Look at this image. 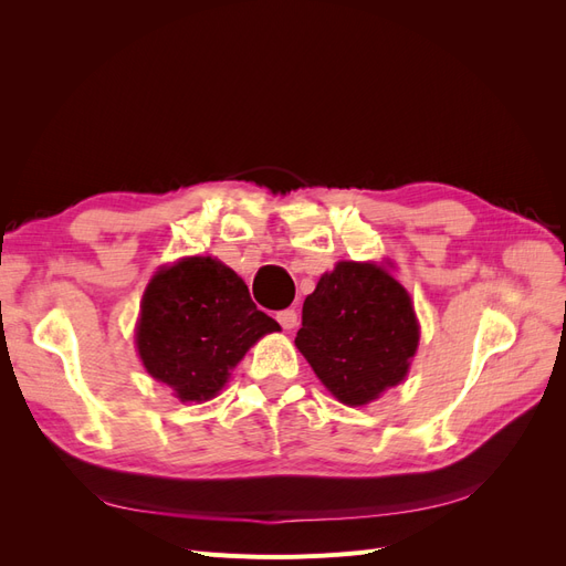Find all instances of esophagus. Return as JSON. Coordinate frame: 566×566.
<instances>
[{
	"label": "esophagus",
	"mask_w": 566,
	"mask_h": 566,
	"mask_svg": "<svg viewBox=\"0 0 566 566\" xmlns=\"http://www.w3.org/2000/svg\"><path fill=\"white\" fill-rule=\"evenodd\" d=\"M276 321L283 325V331H293L297 325V312L295 310H283L276 314Z\"/></svg>",
	"instance_id": "1"
}]
</instances>
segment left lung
I'll return each mask as SVG.
<instances>
[{"label": "left lung", "instance_id": "obj_1", "mask_svg": "<svg viewBox=\"0 0 566 566\" xmlns=\"http://www.w3.org/2000/svg\"><path fill=\"white\" fill-rule=\"evenodd\" d=\"M420 325L406 287L382 264L337 262L302 306L295 345L345 406H366L399 385Z\"/></svg>", "mask_w": 566, "mask_h": 566}]
</instances>
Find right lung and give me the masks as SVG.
Wrapping results in <instances>:
<instances>
[{
    "mask_svg": "<svg viewBox=\"0 0 566 566\" xmlns=\"http://www.w3.org/2000/svg\"><path fill=\"white\" fill-rule=\"evenodd\" d=\"M281 325L260 312L248 285L212 256H184L146 285L136 349L150 378L184 403L217 397L245 352Z\"/></svg>",
    "mask_w": 566,
    "mask_h": 566,
    "instance_id": "obj_1",
    "label": "right lung"
}]
</instances>
